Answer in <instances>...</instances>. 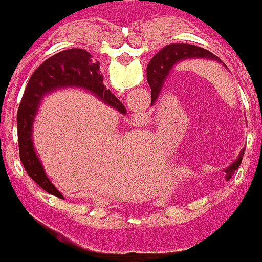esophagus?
<instances>
[{
    "instance_id": "1",
    "label": "esophagus",
    "mask_w": 262,
    "mask_h": 262,
    "mask_svg": "<svg viewBox=\"0 0 262 262\" xmlns=\"http://www.w3.org/2000/svg\"><path fill=\"white\" fill-rule=\"evenodd\" d=\"M133 120H135V123H136L138 126H142L143 123H145V114H143V113H136Z\"/></svg>"
}]
</instances>
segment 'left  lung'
I'll use <instances>...</instances> for the list:
<instances>
[{"label":"left lung","mask_w":262,"mask_h":262,"mask_svg":"<svg viewBox=\"0 0 262 262\" xmlns=\"http://www.w3.org/2000/svg\"><path fill=\"white\" fill-rule=\"evenodd\" d=\"M185 58H207V60H215V61L222 63V60L217 55H214L212 52L207 51L201 47H196V45H186V43H170V45H167L161 51H158L154 55L152 60L149 61L148 67H146V79H148V83L151 86L152 99H155L158 92L161 91V85L165 80L167 74L173 70V67L179 61H182ZM242 157H244V154H241L239 158L226 170L227 179L233 176L234 171L237 170V167L242 163Z\"/></svg>","instance_id":"1"}]
</instances>
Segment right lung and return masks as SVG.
I'll return each instance as SVG.
<instances>
[{
	"label": "right lung",
	"mask_w": 262,
	"mask_h": 262,
	"mask_svg": "<svg viewBox=\"0 0 262 262\" xmlns=\"http://www.w3.org/2000/svg\"><path fill=\"white\" fill-rule=\"evenodd\" d=\"M79 86L91 91L108 105L126 113L124 105L104 86L99 63L85 50L72 48L58 52L40 64L29 79L17 110V138L20 160L26 173L45 192L63 198L47 177L32 145V123L42 98L58 88Z\"/></svg>",
	"instance_id": "add662e5"
}]
</instances>
